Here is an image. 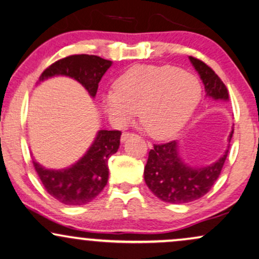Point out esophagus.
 I'll return each instance as SVG.
<instances>
[{
	"label": "esophagus",
	"mask_w": 259,
	"mask_h": 259,
	"mask_svg": "<svg viewBox=\"0 0 259 259\" xmlns=\"http://www.w3.org/2000/svg\"><path fill=\"white\" fill-rule=\"evenodd\" d=\"M133 135V134H130L129 132H126V133H123L122 134V137H120V140H122L123 141V142H124V141H125V140H127V139H129V137L130 136H132Z\"/></svg>",
	"instance_id": "34e87169"
}]
</instances>
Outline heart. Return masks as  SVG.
<instances>
[{"label":"heart","instance_id":"1","mask_svg":"<svg viewBox=\"0 0 259 259\" xmlns=\"http://www.w3.org/2000/svg\"><path fill=\"white\" fill-rule=\"evenodd\" d=\"M114 88L103 98L110 119L124 126L140 111L145 130L158 139L179 132L202 96L198 78L175 65H135L120 75Z\"/></svg>","mask_w":259,"mask_h":259}]
</instances>
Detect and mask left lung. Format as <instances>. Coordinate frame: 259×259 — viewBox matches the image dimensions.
Wrapping results in <instances>:
<instances>
[{"label":"left lung","instance_id":"8db88e82","mask_svg":"<svg viewBox=\"0 0 259 259\" xmlns=\"http://www.w3.org/2000/svg\"><path fill=\"white\" fill-rule=\"evenodd\" d=\"M192 65L198 71L207 96L214 99H228V91L221 78L209 65L198 58L190 56ZM232 134L230 135L231 141ZM228 150L210 166L194 168L185 165L178 154L176 141L154 145L145 166V181L150 191L163 202L189 203L204 196L224 167Z\"/></svg>","mask_w":259,"mask_h":259}]
</instances>
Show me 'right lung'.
<instances>
[{"label":"right lung","instance_id":"obj_1","mask_svg":"<svg viewBox=\"0 0 259 259\" xmlns=\"http://www.w3.org/2000/svg\"><path fill=\"white\" fill-rule=\"evenodd\" d=\"M112 62L94 55H71L42 71L40 81L64 75L78 81L91 97H96L103 75ZM119 130H100L87 153L69 168L47 169L33 160V166L49 195L67 205H83L103 191L109 179L110 156L118 150Z\"/></svg>","mask_w":259,"mask_h":259}]
</instances>
